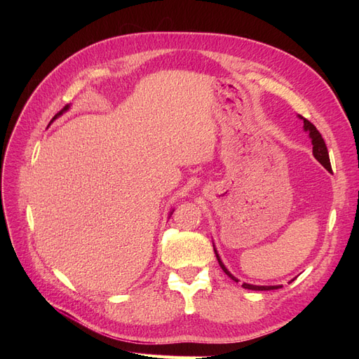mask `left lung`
Masks as SVG:
<instances>
[{
  "label": "left lung",
  "mask_w": 359,
  "mask_h": 359,
  "mask_svg": "<svg viewBox=\"0 0 359 359\" xmlns=\"http://www.w3.org/2000/svg\"><path fill=\"white\" fill-rule=\"evenodd\" d=\"M299 118L304 121V128H306V132L310 133V137H311V144H313V154L314 157H316V160L320 163V165L323 168H327L328 170L331 169V163H330V156H328V149H327V145H325V140L322 137V135L319 133V130L314 127L307 118H304L299 115ZM215 252V250H214ZM215 256H217V260H219V264L222 266V269L226 273V276H229L232 280L238 281L229 271L226 269V266L223 265V262L220 260L219 255H217L215 252ZM243 287L244 289H252V290H273V289H278V286H253V285H247V283H243Z\"/></svg>",
  "instance_id": "left-lung-1"
}]
</instances>
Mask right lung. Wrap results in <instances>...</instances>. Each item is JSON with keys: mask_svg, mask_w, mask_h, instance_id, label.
<instances>
[{"mask_svg": "<svg viewBox=\"0 0 359 359\" xmlns=\"http://www.w3.org/2000/svg\"><path fill=\"white\" fill-rule=\"evenodd\" d=\"M67 109H69V106H64V107H62V109H61V111H60V112H58V114H57L55 116H53V119H55L57 116H60V115H61V114H62L64 111H67Z\"/></svg>", "mask_w": 359, "mask_h": 359, "instance_id": "obj_1", "label": "right lung"}]
</instances>
